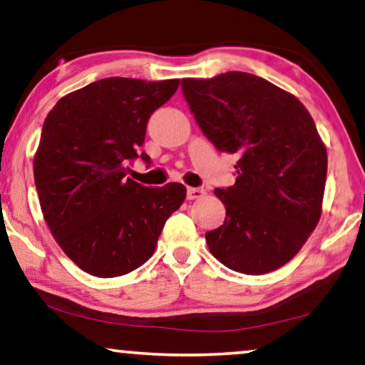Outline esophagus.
I'll list each match as a JSON object with an SVG mask.
<instances>
[{"instance_id":"esophagus-1","label":"esophagus","mask_w":365,"mask_h":365,"mask_svg":"<svg viewBox=\"0 0 365 365\" xmlns=\"http://www.w3.org/2000/svg\"><path fill=\"white\" fill-rule=\"evenodd\" d=\"M203 197H205V190L203 188H193V187L187 188V198L188 200H200Z\"/></svg>"}]
</instances>
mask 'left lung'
Listing matches in <instances>:
<instances>
[{
	"label": "left lung",
	"mask_w": 365,
	"mask_h": 365,
	"mask_svg": "<svg viewBox=\"0 0 365 365\" xmlns=\"http://www.w3.org/2000/svg\"><path fill=\"white\" fill-rule=\"evenodd\" d=\"M183 95L217 150L237 154V178L215 195L225 225L205 235L231 270L262 275L295 257L323 211L326 145L298 98L246 72L183 78Z\"/></svg>",
	"instance_id": "8db88e82"
}]
</instances>
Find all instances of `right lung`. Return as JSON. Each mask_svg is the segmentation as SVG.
<instances>
[{
	"mask_svg": "<svg viewBox=\"0 0 365 365\" xmlns=\"http://www.w3.org/2000/svg\"><path fill=\"white\" fill-rule=\"evenodd\" d=\"M180 80L111 77L62 96L47 114L34 154V182L48 230L86 274L111 279L155 251L187 188L143 187L126 177L144 144L150 114ZM149 162V155L140 154Z\"/></svg>",
	"mask_w": 365,
	"mask_h": 365,
	"instance_id": "add662e5",
	"label": "right lung"
}]
</instances>
